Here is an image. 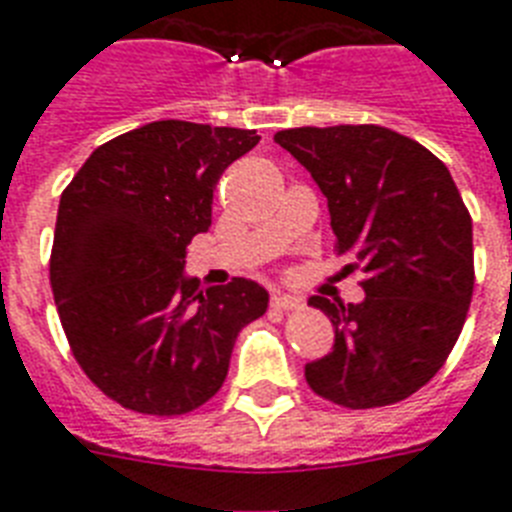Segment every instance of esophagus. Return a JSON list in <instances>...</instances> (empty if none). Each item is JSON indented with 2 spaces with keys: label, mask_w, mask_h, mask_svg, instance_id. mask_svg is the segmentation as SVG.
Instances as JSON below:
<instances>
[{
  "label": "esophagus",
  "mask_w": 512,
  "mask_h": 512,
  "mask_svg": "<svg viewBox=\"0 0 512 512\" xmlns=\"http://www.w3.org/2000/svg\"><path fill=\"white\" fill-rule=\"evenodd\" d=\"M272 309H277V312H296V309H301V301L293 296H285V293H272Z\"/></svg>",
  "instance_id": "34e87169"
}]
</instances>
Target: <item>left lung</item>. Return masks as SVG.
<instances>
[{
    "instance_id": "8db88e82",
    "label": "left lung",
    "mask_w": 512,
    "mask_h": 512,
    "mask_svg": "<svg viewBox=\"0 0 512 512\" xmlns=\"http://www.w3.org/2000/svg\"><path fill=\"white\" fill-rule=\"evenodd\" d=\"M275 142L320 185L338 256L367 275L362 304L309 301L335 343L306 365V383L349 410L402 402L447 362L473 298V224L455 179L386 126H298Z\"/></svg>"
}]
</instances>
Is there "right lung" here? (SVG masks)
<instances>
[{
	"label": "right lung",
	"instance_id": "1",
	"mask_svg": "<svg viewBox=\"0 0 512 512\" xmlns=\"http://www.w3.org/2000/svg\"><path fill=\"white\" fill-rule=\"evenodd\" d=\"M253 129L153 121L94 150L60 195L49 282L65 338L102 394L142 415H185L222 388L232 346L267 312L245 277L200 290L187 245L211 227L219 177Z\"/></svg>",
	"mask_w": 512,
	"mask_h": 512
}]
</instances>
